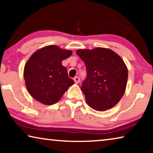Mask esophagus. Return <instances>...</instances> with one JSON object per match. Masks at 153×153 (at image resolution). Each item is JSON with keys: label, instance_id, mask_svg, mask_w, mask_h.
Returning <instances> with one entry per match:
<instances>
[{"label": "esophagus", "instance_id": "obj_1", "mask_svg": "<svg viewBox=\"0 0 153 153\" xmlns=\"http://www.w3.org/2000/svg\"><path fill=\"white\" fill-rule=\"evenodd\" d=\"M74 80L76 84H78L79 82V77H75Z\"/></svg>", "mask_w": 153, "mask_h": 153}]
</instances>
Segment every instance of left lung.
I'll return each mask as SVG.
<instances>
[{"label":"left lung","instance_id":"8db88e82","mask_svg":"<svg viewBox=\"0 0 153 153\" xmlns=\"http://www.w3.org/2000/svg\"><path fill=\"white\" fill-rule=\"evenodd\" d=\"M86 65L87 77L81 90L88 105L97 111L113 108L123 97L128 78L123 60L113 50L105 48L76 51Z\"/></svg>","mask_w":153,"mask_h":153}]
</instances>
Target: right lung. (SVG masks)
Segmentation results:
<instances>
[{
	"mask_svg": "<svg viewBox=\"0 0 153 153\" xmlns=\"http://www.w3.org/2000/svg\"><path fill=\"white\" fill-rule=\"evenodd\" d=\"M71 54V50L51 45L31 55L24 69L26 87L31 97L44 105H53L61 99L74 84L62 65V60Z\"/></svg>",
	"mask_w": 153,
	"mask_h": 153,
	"instance_id": "add662e5",
	"label": "right lung"
}]
</instances>
